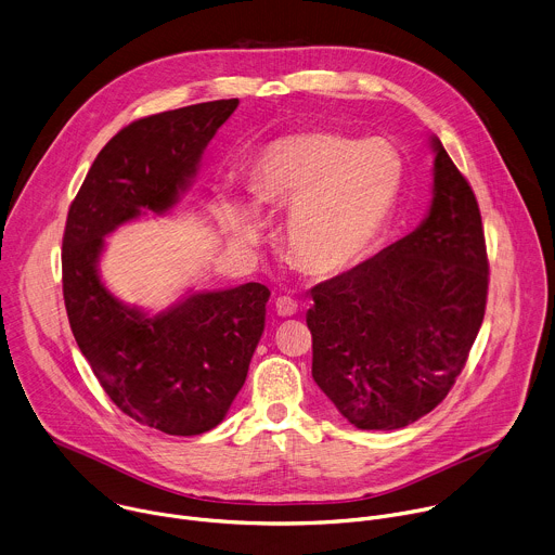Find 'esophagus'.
<instances>
[{"instance_id": "34e87169", "label": "esophagus", "mask_w": 555, "mask_h": 555, "mask_svg": "<svg viewBox=\"0 0 555 555\" xmlns=\"http://www.w3.org/2000/svg\"><path fill=\"white\" fill-rule=\"evenodd\" d=\"M275 312L280 317H293L297 312V299L284 295V297H278L275 299Z\"/></svg>"}]
</instances>
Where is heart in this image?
<instances>
[{"mask_svg": "<svg viewBox=\"0 0 555 555\" xmlns=\"http://www.w3.org/2000/svg\"><path fill=\"white\" fill-rule=\"evenodd\" d=\"M400 183L402 166L387 142L359 144L332 133L291 135L271 144L251 175L260 203L291 211L286 245L293 262L321 278L346 273L370 256L396 207ZM220 214L243 241L260 236L256 207L228 201Z\"/></svg>", "mask_w": 555, "mask_h": 555, "instance_id": "b5f03b06", "label": "heart"}]
</instances>
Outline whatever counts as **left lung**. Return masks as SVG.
I'll return each instance as SVG.
<instances>
[{"label":"left lung","mask_w":555,"mask_h":555,"mask_svg":"<svg viewBox=\"0 0 555 555\" xmlns=\"http://www.w3.org/2000/svg\"><path fill=\"white\" fill-rule=\"evenodd\" d=\"M433 201L422 223L354 269L310 288L312 378L363 430L402 428L447 398L488 297L481 211L430 138Z\"/></svg>","instance_id":"1"}]
</instances>
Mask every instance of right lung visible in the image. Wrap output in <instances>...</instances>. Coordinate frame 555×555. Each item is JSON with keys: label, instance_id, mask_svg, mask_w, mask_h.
<instances>
[{"label": "right lung", "instance_id": "obj_1", "mask_svg": "<svg viewBox=\"0 0 555 555\" xmlns=\"http://www.w3.org/2000/svg\"><path fill=\"white\" fill-rule=\"evenodd\" d=\"M236 106L238 98L201 102L125 127L98 153L67 214L61 260L74 339L114 404L168 435L223 422L264 332L271 291L258 282L190 291L149 314L111 293L98 264L104 236L177 205Z\"/></svg>", "mask_w": 555, "mask_h": 555}]
</instances>
